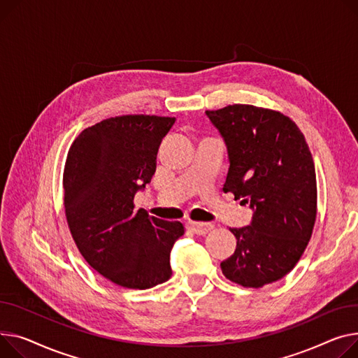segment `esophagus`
<instances>
[{"label": "esophagus", "instance_id": "esophagus-1", "mask_svg": "<svg viewBox=\"0 0 358 358\" xmlns=\"http://www.w3.org/2000/svg\"><path fill=\"white\" fill-rule=\"evenodd\" d=\"M188 229L199 236H204V234L210 233L214 229V226L208 224V223H189Z\"/></svg>", "mask_w": 358, "mask_h": 358}]
</instances>
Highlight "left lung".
<instances>
[{
	"instance_id": "8db88e82",
	"label": "left lung",
	"mask_w": 358,
	"mask_h": 358,
	"mask_svg": "<svg viewBox=\"0 0 358 358\" xmlns=\"http://www.w3.org/2000/svg\"><path fill=\"white\" fill-rule=\"evenodd\" d=\"M206 115L229 154L224 193L249 203L250 226L229 229L237 241L223 275L262 288L289 273L301 259L317 217L315 165L291 117L253 105H229Z\"/></svg>"
}]
</instances>
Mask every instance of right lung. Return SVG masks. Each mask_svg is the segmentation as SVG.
<instances>
[{
	"mask_svg": "<svg viewBox=\"0 0 358 358\" xmlns=\"http://www.w3.org/2000/svg\"><path fill=\"white\" fill-rule=\"evenodd\" d=\"M176 117L122 115L89 127L71 144L63 173L64 211L87 264L119 287L148 289L173 275L180 222L135 211L134 197L155 173L157 152Z\"/></svg>",
	"mask_w": 358,
	"mask_h": 358,
	"instance_id": "obj_1",
	"label": "right lung"
}]
</instances>
